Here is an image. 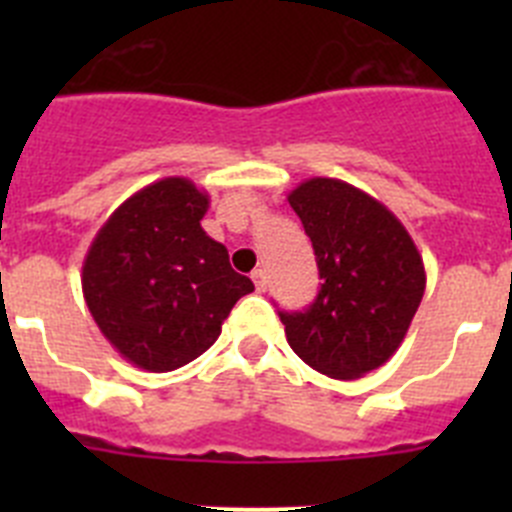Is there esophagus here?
I'll use <instances>...</instances> for the list:
<instances>
[{"label":"esophagus","mask_w":512,"mask_h":512,"mask_svg":"<svg viewBox=\"0 0 512 512\" xmlns=\"http://www.w3.org/2000/svg\"><path fill=\"white\" fill-rule=\"evenodd\" d=\"M251 279H253V287H256V292H264V289H266V271L256 269L251 274Z\"/></svg>","instance_id":"obj_1"}]
</instances>
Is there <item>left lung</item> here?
<instances>
[{
  "label": "left lung",
  "mask_w": 512,
  "mask_h": 512,
  "mask_svg": "<svg viewBox=\"0 0 512 512\" xmlns=\"http://www.w3.org/2000/svg\"><path fill=\"white\" fill-rule=\"evenodd\" d=\"M287 200L323 279L305 312H279L289 346L325 377H364L408 336L425 292L423 256L395 212L354 184L312 176Z\"/></svg>",
  "instance_id": "8db88e82"
}]
</instances>
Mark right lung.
Wrapping results in <instances>:
<instances>
[{"mask_svg":"<svg viewBox=\"0 0 512 512\" xmlns=\"http://www.w3.org/2000/svg\"><path fill=\"white\" fill-rule=\"evenodd\" d=\"M210 194L166 176L122 202L94 235L81 289L117 354L146 372H174L217 341L253 282L200 220Z\"/></svg>","mask_w":512,"mask_h":512,"instance_id":"1","label":"right lung"}]
</instances>
